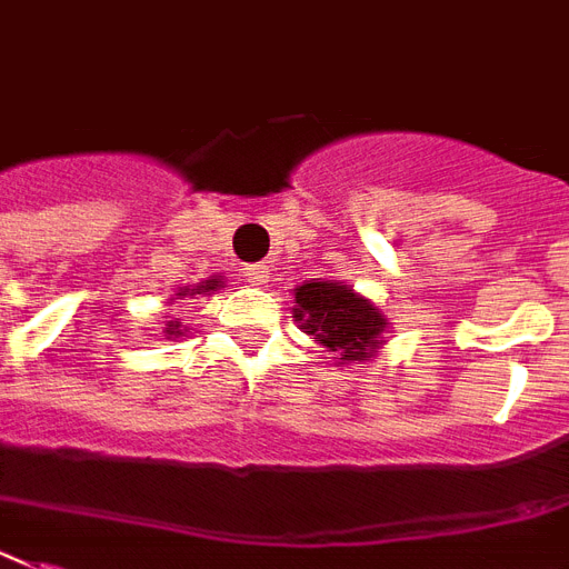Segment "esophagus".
<instances>
[{"mask_svg": "<svg viewBox=\"0 0 569 569\" xmlns=\"http://www.w3.org/2000/svg\"><path fill=\"white\" fill-rule=\"evenodd\" d=\"M242 274H246L248 283L260 286V289L266 283H269V266H262V262H260V266H248V269L242 271Z\"/></svg>", "mask_w": 569, "mask_h": 569, "instance_id": "1", "label": "esophagus"}]
</instances>
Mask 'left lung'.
<instances>
[{"instance_id": "8db88e82", "label": "left lung", "mask_w": 569, "mask_h": 569, "mask_svg": "<svg viewBox=\"0 0 569 569\" xmlns=\"http://www.w3.org/2000/svg\"><path fill=\"white\" fill-rule=\"evenodd\" d=\"M292 318L298 327L332 352L336 367H352L379 356L390 329L373 300L341 280H307L295 286Z\"/></svg>"}]
</instances>
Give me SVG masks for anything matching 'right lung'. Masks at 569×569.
Wrapping results in <instances>:
<instances>
[{
	"label": "right lung",
	"instance_id": "right-lung-1",
	"mask_svg": "<svg viewBox=\"0 0 569 569\" xmlns=\"http://www.w3.org/2000/svg\"><path fill=\"white\" fill-rule=\"evenodd\" d=\"M219 289H222V277L213 274L211 280H202V283L181 286L179 292H176L173 298H170V303H179V300H184V298H196V295H213V292H219ZM184 332H188V327H184V323H181L179 318H173V321H167V327H164V336L167 338H181V336H184Z\"/></svg>",
	"mask_w": 569,
	"mask_h": 569
}]
</instances>
